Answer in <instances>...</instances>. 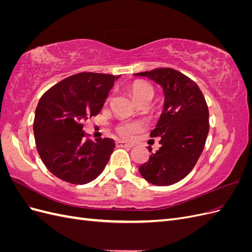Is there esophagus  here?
<instances>
[{
  "instance_id": "obj_1",
  "label": "esophagus",
  "mask_w": 252,
  "mask_h": 252,
  "mask_svg": "<svg viewBox=\"0 0 252 252\" xmlns=\"http://www.w3.org/2000/svg\"><path fill=\"white\" fill-rule=\"evenodd\" d=\"M117 146L118 147H122V148H131L133 145L128 144V143L123 142V141H119V142H117Z\"/></svg>"
}]
</instances>
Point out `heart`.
Instances as JSON below:
<instances>
[{
    "label": "heart",
    "mask_w": 252,
    "mask_h": 252,
    "mask_svg": "<svg viewBox=\"0 0 252 252\" xmlns=\"http://www.w3.org/2000/svg\"><path fill=\"white\" fill-rule=\"evenodd\" d=\"M130 93L134 100L141 104L144 101H150L155 94V90L150 84L143 81H135L131 84ZM142 129V125L135 122H127L118 127V132L125 139H131L132 136Z\"/></svg>",
    "instance_id": "heart-1"
}]
</instances>
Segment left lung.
<instances>
[{
    "label": "left lung",
    "instance_id": "1",
    "mask_svg": "<svg viewBox=\"0 0 252 252\" xmlns=\"http://www.w3.org/2000/svg\"><path fill=\"white\" fill-rule=\"evenodd\" d=\"M163 88L164 108L151 138L161 147L139 167L142 177L157 186L172 185L193 169L209 132V111L195 82L172 68L134 73Z\"/></svg>",
    "mask_w": 252,
    "mask_h": 252
}]
</instances>
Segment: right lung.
Wrapping results in <instances>:
<instances>
[{"mask_svg": "<svg viewBox=\"0 0 252 252\" xmlns=\"http://www.w3.org/2000/svg\"><path fill=\"white\" fill-rule=\"evenodd\" d=\"M120 75L81 72L45 93L35 109L33 132L39 156L57 178L84 185L100 175L116 143L112 139L84 140L83 121L103 108Z\"/></svg>", "mask_w": 252, "mask_h": 252, "instance_id": "right-lung-1", "label": "right lung"}]
</instances>
